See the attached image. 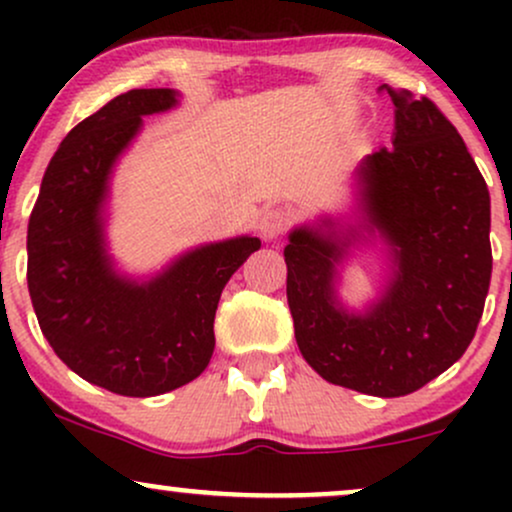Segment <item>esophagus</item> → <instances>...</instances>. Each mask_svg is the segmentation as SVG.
<instances>
[{
	"mask_svg": "<svg viewBox=\"0 0 512 512\" xmlns=\"http://www.w3.org/2000/svg\"><path fill=\"white\" fill-rule=\"evenodd\" d=\"M289 228V214L284 209H267L260 219V231L267 240H274L284 236V231Z\"/></svg>",
	"mask_w": 512,
	"mask_h": 512,
	"instance_id": "obj_1",
	"label": "esophagus"
}]
</instances>
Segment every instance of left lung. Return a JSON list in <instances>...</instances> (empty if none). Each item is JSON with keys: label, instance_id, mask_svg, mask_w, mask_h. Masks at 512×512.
I'll return each instance as SVG.
<instances>
[{"label": "left lung", "instance_id": "8db88e82", "mask_svg": "<svg viewBox=\"0 0 512 512\" xmlns=\"http://www.w3.org/2000/svg\"><path fill=\"white\" fill-rule=\"evenodd\" d=\"M395 103L392 149L354 168L349 216L289 233L286 298L305 361L327 383L402 397L467 351L491 281V197L450 120L428 98L380 86ZM380 242L386 279L361 311L338 296L348 250Z\"/></svg>", "mask_w": 512, "mask_h": 512}]
</instances>
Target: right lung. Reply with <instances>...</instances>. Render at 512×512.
<instances>
[{
    "label": "right lung",
    "mask_w": 512,
    "mask_h": 512,
    "mask_svg": "<svg viewBox=\"0 0 512 512\" xmlns=\"http://www.w3.org/2000/svg\"><path fill=\"white\" fill-rule=\"evenodd\" d=\"M175 88H134L79 122L52 156L28 221V291L55 354L88 383L156 397L195 380L214 354L223 286L260 238L197 245L151 276L115 267L105 236L110 180L146 115Z\"/></svg>",
    "instance_id": "right-lung-1"
}]
</instances>
